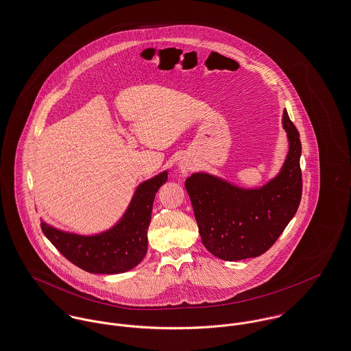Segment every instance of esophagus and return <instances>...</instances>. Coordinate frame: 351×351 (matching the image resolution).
<instances>
[{
    "label": "esophagus",
    "instance_id": "1",
    "mask_svg": "<svg viewBox=\"0 0 351 351\" xmlns=\"http://www.w3.org/2000/svg\"><path fill=\"white\" fill-rule=\"evenodd\" d=\"M179 169L182 171L183 175H186V173H189L193 169V164H190L189 161H180L179 162Z\"/></svg>",
    "mask_w": 351,
    "mask_h": 351
}]
</instances>
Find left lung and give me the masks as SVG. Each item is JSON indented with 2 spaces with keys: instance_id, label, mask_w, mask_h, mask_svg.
Listing matches in <instances>:
<instances>
[{
  "instance_id": "8db88e82",
  "label": "left lung",
  "mask_w": 351,
  "mask_h": 351,
  "mask_svg": "<svg viewBox=\"0 0 351 351\" xmlns=\"http://www.w3.org/2000/svg\"><path fill=\"white\" fill-rule=\"evenodd\" d=\"M282 126L289 152L281 172L258 190H243L207 173L186 180L206 249L225 261L265 253L296 214L303 191L300 134L287 112Z\"/></svg>"
}]
</instances>
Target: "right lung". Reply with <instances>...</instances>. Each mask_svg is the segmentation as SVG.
<instances>
[{
    "label": "right lung",
    "mask_w": 351,
    "mask_h": 351,
    "mask_svg": "<svg viewBox=\"0 0 351 351\" xmlns=\"http://www.w3.org/2000/svg\"><path fill=\"white\" fill-rule=\"evenodd\" d=\"M167 179L168 173L162 172L140 184L121 222L106 233L82 237L59 232L44 222L40 228L70 263L86 272L114 274L130 271L147 254L154 200Z\"/></svg>",
    "instance_id": "add662e5"
}]
</instances>
